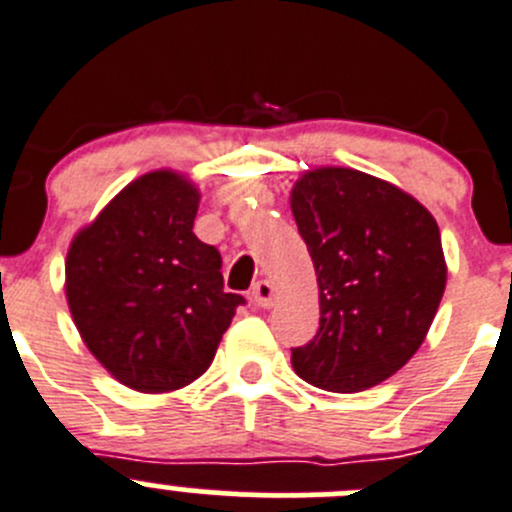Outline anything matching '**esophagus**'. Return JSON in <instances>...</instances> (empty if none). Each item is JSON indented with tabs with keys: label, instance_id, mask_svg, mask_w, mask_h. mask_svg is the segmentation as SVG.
Instances as JSON below:
<instances>
[{
	"label": "esophagus",
	"instance_id": "1",
	"mask_svg": "<svg viewBox=\"0 0 512 512\" xmlns=\"http://www.w3.org/2000/svg\"><path fill=\"white\" fill-rule=\"evenodd\" d=\"M254 301L261 308H271L276 303V286L271 281H258L254 286Z\"/></svg>",
	"mask_w": 512,
	"mask_h": 512
}]
</instances>
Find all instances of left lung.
Instances as JSON below:
<instances>
[{
    "label": "left lung",
    "mask_w": 512,
    "mask_h": 512,
    "mask_svg": "<svg viewBox=\"0 0 512 512\" xmlns=\"http://www.w3.org/2000/svg\"><path fill=\"white\" fill-rule=\"evenodd\" d=\"M291 211L321 291V326L291 348L293 371L333 393L378 386L421 348L443 298L438 224L398 186L341 166L303 174Z\"/></svg>",
    "instance_id": "8db88e82"
}]
</instances>
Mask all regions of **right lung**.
<instances>
[{"instance_id":"1","label":"right lung","mask_w":512,"mask_h":512,"mask_svg":"<svg viewBox=\"0 0 512 512\" xmlns=\"http://www.w3.org/2000/svg\"><path fill=\"white\" fill-rule=\"evenodd\" d=\"M199 189L174 171L131 181L67 254V301L86 348L124 386L166 393L211 366L244 296L194 234Z\"/></svg>"}]
</instances>
